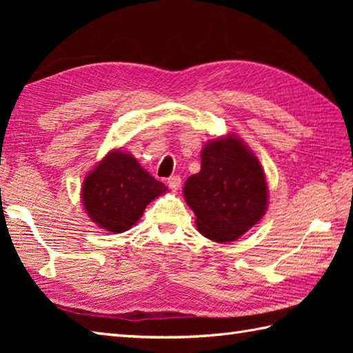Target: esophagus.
Masks as SVG:
<instances>
[{"mask_svg":"<svg viewBox=\"0 0 353 353\" xmlns=\"http://www.w3.org/2000/svg\"><path fill=\"white\" fill-rule=\"evenodd\" d=\"M167 183L172 191H177L182 185V179H181V176H171V177L167 179Z\"/></svg>","mask_w":353,"mask_h":353,"instance_id":"34e87169","label":"esophagus"}]
</instances>
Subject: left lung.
<instances>
[{"label":"left lung","instance_id":"left-lung-1","mask_svg":"<svg viewBox=\"0 0 353 353\" xmlns=\"http://www.w3.org/2000/svg\"><path fill=\"white\" fill-rule=\"evenodd\" d=\"M267 188L258 157L244 141L226 134L201 150V168L186 179L183 196L196 214L200 234L230 243L264 216Z\"/></svg>","mask_w":353,"mask_h":353}]
</instances>
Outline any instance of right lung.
<instances>
[{
  "label": "right lung",
  "instance_id": "add662e5",
  "mask_svg": "<svg viewBox=\"0 0 353 353\" xmlns=\"http://www.w3.org/2000/svg\"><path fill=\"white\" fill-rule=\"evenodd\" d=\"M163 192L167 186L142 168L137 157L112 150L86 174L81 201L97 226L121 234L137 224L150 201Z\"/></svg>",
  "mask_w": 353,
  "mask_h": 353
}]
</instances>
